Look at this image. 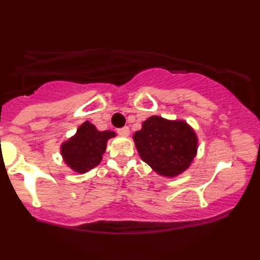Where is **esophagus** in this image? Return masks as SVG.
<instances>
[{
  "mask_svg": "<svg viewBox=\"0 0 260 260\" xmlns=\"http://www.w3.org/2000/svg\"><path fill=\"white\" fill-rule=\"evenodd\" d=\"M117 133H118L120 136L126 137V136H129V135H130V130H129V127H127V126H124V127H120V129L117 130Z\"/></svg>",
  "mask_w": 260,
  "mask_h": 260,
  "instance_id": "esophagus-1",
  "label": "esophagus"
}]
</instances>
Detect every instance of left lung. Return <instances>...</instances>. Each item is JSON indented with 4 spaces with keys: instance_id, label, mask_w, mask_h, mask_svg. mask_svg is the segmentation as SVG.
<instances>
[{
    "instance_id": "8db88e82",
    "label": "left lung",
    "mask_w": 260,
    "mask_h": 260,
    "mask_svg": "<svg viewBox=\"0 0 260 260\" xmlns=\"http://www.w3.org/2000/svg\"><path fill=\"white\" fill-rule=\"evenodd\" d=\"M133 138L140 157L166 177H175L187 170L198 152L197 134L182 119L151 116Z\"/></svg>"
}]
</instances>
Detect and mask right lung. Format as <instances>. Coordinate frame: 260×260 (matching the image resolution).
I'll return each instance as SVG.
<instances>
[{"mask_svg":"<svg viewBox=\"0 0 260 260\" xmlns=\"http://www.w3.org/2000/svg\"><path fill=\"white\" fill-rule=\"evenodd\" d=\"M115 136V131H99L93 124L86 120L60 147L63 162L73 172L87 173L102 162L108 141Z\"/></svg>","mask_w":260,"mask_h":260,"instance_id":"add662e5","label":"right lung"}]
</instances>
